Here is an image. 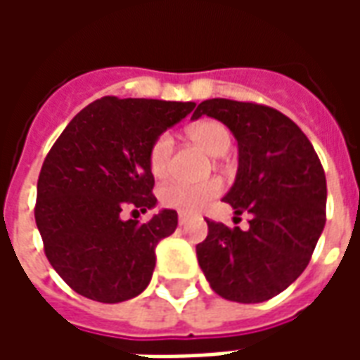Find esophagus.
Wrapping results in <instances>:
<instances>
[{"mask_svg": "<svg viewBox=\"0 0 360 360\" xmlns=\"http://www.w3.org/2000/svg\"><path fill=\"white\" fill-rule=\"evenodd\" d=\"M177 218H179V224H185V221L191 218V214H188V212H179V214H177Z\"/></svg>", "mask_w": 360, "mask_h": 360, "instance_id": "obj_1", "label": "esophagus"}]
</instances>
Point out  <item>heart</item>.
<instances>
[{
  "label": "heart",
  "mask_w": 360,
  "mask_h": 360,
  "mask_svg": "<svg viewBox=\"0 0 360 360\" xmlns=\"http://www.w3.org/2000/svg\"><path fill=\"white\" fill-rule=\"evenodd\" d=\"M187 134L193 141L202 146L206 152H210L212 156H221L226 154L231 136L226 125H221L219 121L214 119H204L187 129ZM173 156V139L169 133L158 134L152 141L148 150V165L150 172L154 177H165L169 172ZM221 181L219 179H206L193 183V181L175 179L165 183L160 188V200L167 208H175L179 212H196L204 208L206 204L214 200L221 193Z\"/></svg>",
  "instance_id": "heart-1"
}]
</instances>
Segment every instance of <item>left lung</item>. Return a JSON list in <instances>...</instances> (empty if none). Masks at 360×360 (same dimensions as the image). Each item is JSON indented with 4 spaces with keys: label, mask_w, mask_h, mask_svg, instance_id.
I'll return each mask as SVG.
<instances>
[{
    "label": "left lung",
    "mask_w": 360,
    "mask_h": 360,
    "mask_svg": "<svg viewBox=\"0 0 360 360\" xmlns=\"http://www.w3.org/2000/svg\"><path fill=\"white\" fill-rule=\"evenodd\" d=\"M229 127L239 146V169L224 196L249 229L208 224L196 245L210 287L227 301L262 302L281 293L309 266L326 224V175L299 127L281 111L255 102L212 98L193 117Z\"/></svg>",
    "instance_id": "8db88e82"
}]
</instances>
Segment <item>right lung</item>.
<instances>
[{"mask_svg":"<svg viewBox=\"0 0 360 360\" xmlns=\"http://www.w3.org/2000/svg\"><path fill=\"white\" fill-rule=\"evenodd\" d=\"M195 105L103 96L53 142L38 177L34 218L46 257L73 291L121 302L146 289L156 245L175 231L177 212L162 210L146 224L121 214L156 206L150 144Z\"/></svg>","mask_w":360,"mask_h":360,"instance_id":"1","label":"right lung"}]
</instances>
